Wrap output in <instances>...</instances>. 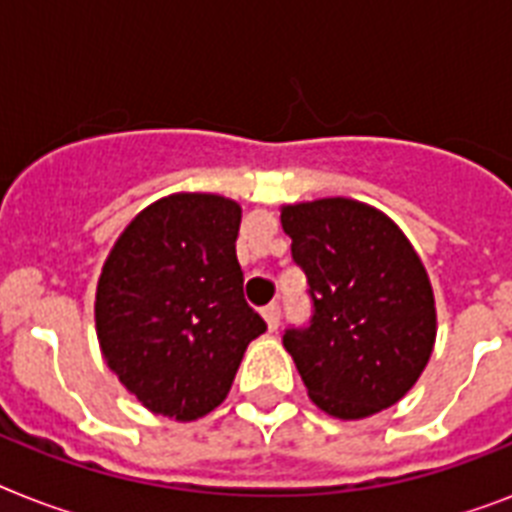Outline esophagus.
Wrapping results in <instances>:
<instances>
[{
    "label": "esophagus",
    "mask_w": 512,
    "mask_h": 512,
    "mask_svg": "<svg viewBox=\"0 0 512 512\" xmlns=\"http://www.w3.org/2000/svg\"><path fill=\"white\" fill-rule=\"evenodd\" d=\"M263 319H265V324H268V329H271V332H276V329H279V321H281V308L276 303H271V305H265L263 308Z\"/></svg>",
    "instance_id": "1"
}]
</instances>
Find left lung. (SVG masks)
I'll return each instance as SVG.
<instances>
[{
    "label": "left lung",
    "mask_w": 512,
    "mask_h": 512,
    "mask_svg": "<svg viewBox=\"0 0 512 512\" xmlns=\"http://www.w3.org/2000/svg\"><path fill=\"white\" fill-rule=\"evenodd\" d=\"M313 303L284 332L313 404L340 420L382 412L412 388L436 340L428 273L398 225L369 204L319 199L281 209Z\"/></svg>",
    "instance_id": "left-lung-1"
}]
</instances>
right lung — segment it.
Instances as JSON below:
<instances>
[{
  "instance_id": "obj_1",
  "label": "right lung",
  "mask_w": 512,
  "mask_h": 512,
  "mask_svg": "<svg viewBox=\"0 0 512 512\" xmlns=\"http://www.w3.org/2000/svg\"><path fill=\"white\" fill-rule=\"evenodd\" d=\"M241 207L175 193L146 207L111 249L95 324L108 366L140 404L196 420L223 404L265 321L244 300L236 260Z\"/></svg>"
}]
</instances>
